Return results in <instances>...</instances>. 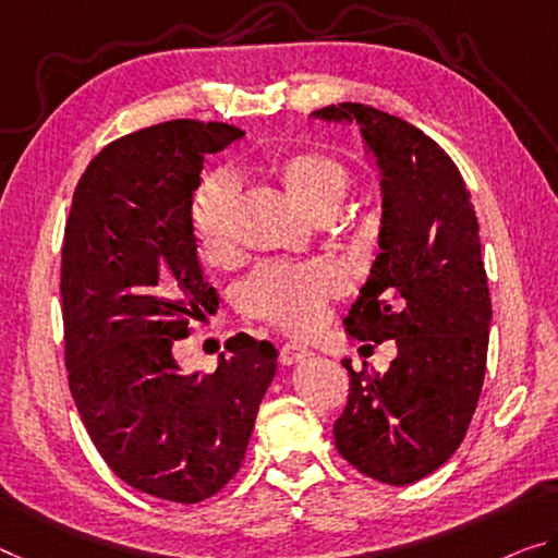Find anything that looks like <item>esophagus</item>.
Returning <instances> with one entry per match:
<instances>
[{
    "label": "esophagus",
    "instance_id": "obj_1",
    "mask_svg": "<svg viewBox=\"0 0 558 558\" xmlns=\"http://www.w3.org/2000/svg\"><path fill=\"white\" fill-rule=\"evenodd\" d=\"M308 356H312V349L304 344H296V341H287V344L279 349V362L284 366L304 362V359H308Z\"/></svg>",
    "mask_w": 558,
    "mask_h": 558
}]
</instances>
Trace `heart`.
<instances>
[{
    "instance_id": "b5f03b06",
    "label": "heart",
    "mask_w": 558,
    "mask_h": 558,
    "mask_svg": "<svg viewBox=\"0 0 558 558\" xmlns=\"http://www.w3.org/2000/svg\"><path fill=\"white\" fill-rule=\"evenodd\" d=\"M274 177L284 184L291 199L312 217L337 209L349 190V169L337 157L314 149L274 154L267 161ZM234 182L225 171H214L196 186L192 199V227L199 252L209 262L225 259L231 250L229 217ZM347 289V277L329 262L264 264L239 287V306L250 316L277 324L289 331H306L324 316V304Z\"/></svg>"
}]
</instances>
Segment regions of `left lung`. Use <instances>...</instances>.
I'll return each mask as SVG.
<instances>
[{
    "label": "left lung",
    "mask_w": 558,
    "mask_h": 558,
    "mask_svg": "<svg viewBox=\"0 0 558 558\" xmlns=\"http://www.w3.org/2000/svg\"><path fill=\"white\" fill-rule=\"evenodd\" d=\"M312 119L356 124L379 169L381 252L344 329L399 351L384 374L344 359L351 389L333 439L362 474L407 486L459 449L482 393L492 299L474 204L449 154L404 119L354 101Z\"/></svg>",
    "instance_id": "obj_1"
}]
</instances>
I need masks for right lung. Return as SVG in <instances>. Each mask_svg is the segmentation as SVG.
Masks as SVG:
<instances>
[{
	"instance_id": "1",
	"label": "right lung",
	"mask_w": 558,
	"mask_h": 558,
	"mask_svg": "<svg viewBox=\"0 0 558 558\" xmlns=\"http://www.w3.org/2000/svg\"><path fill=\"white\" fill-rule=\"evenodd\" d=\"M244 136L177 119L101 149L72 196L62 246L66 372L109 469L177 504L236 474L277 374L271 341L231 339L217 372L186 374L171 347L214 304L192 227L204 157Z\"/></svg>"
}]
</instances>
